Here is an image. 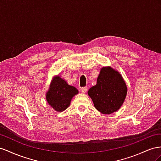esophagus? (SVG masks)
<instances>
[{
    "mask_svg": "<svg viewBox=\"0 0 161 161\" xmlns=\"http://www.w3.org/2000/svg\"><path fill=\"white\" fill-rule=\"evenodd\" d=\"M87 90H88V87H87V86L82 87V88H81V91L83 93H85L87 91Z\"/></svg>",
    "mask_w": 161,
    "mask_h": 161,
    "instance_id": "1",
    "label": "esophagus"
}]
</instances>
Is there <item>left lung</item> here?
<instances>
[{
  "instance_id": "left-lung-1",
  "label": "left lung",
  "mask_w": 161,
  "mask_h": 161,
  "mask_svg": "<svg viewBox=\"0 0 161 161\" xmlns=\"http://www.w3.org/2000/svg\"><path fill=\"white\" fill-rule=\"evenodd\" d=\"M95 108L103 114L117 111L123 104L127 94V86L118 71L111 67L100 70L97 84L88 90Z\"/></svg>"
}]
</instances>
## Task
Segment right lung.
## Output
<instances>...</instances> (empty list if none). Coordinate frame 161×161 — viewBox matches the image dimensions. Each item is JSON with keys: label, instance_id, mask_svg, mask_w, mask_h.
<instances>
[{"label": "right lung", "instance_id": "obj_1", "mask_svg": "<svg viewBox=\"0 0 161 161\" xmlns=\"http://www.w3.org/2000/svg\"><path fill=\"white\" fill-rule=\"evenodd\" d=\"M78 93L76 88L68 85L67 82L57 76L54 77L47 93V100L55 111L61 112L69 106L71 100Z\"/></svg>", "mask_w": 161, "mask_h": 161}]
</instances>
